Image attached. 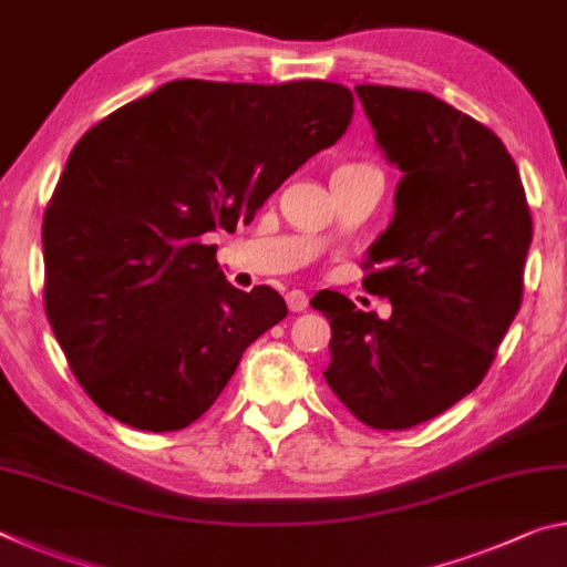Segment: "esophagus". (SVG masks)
I'll use <instances>...</instances> for the list:
<instances>
[{"label":"esophagus","mask_w":567,"mask_h":567,"mask_svg":"<svg viewBox=\"0 0 567 567\" xmlns=\"http://www.w3.org/2000/svg\"><path fill=\"white\" fill-rule=\"evenodd\" d=\"M285 300H287V308H290V312L308 310V295H305L302 290H290Z\"/></svg>","instance_id":"1"}]
</instances>
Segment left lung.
Wrapping results in <instances>:
<instances>
[{"label": "left lung", "instance_id": "8db88e82", "mask_svg": "<svg viewBox=\"0 0 567 567\" xmlns=\"http://www.w3.org/2000/svg\"><path fill=\"white\" fill-rule=\"evenodd\" d=\"M401 171L393 219L368 247L363 287L391 318L318 292L330 320L332 393L373 429H409L482 383L523 302L533 219L517 166L480 121L431 93L355 85Z\"/></svg>", "mask_w": 567, "mask_h": 567}]
</instances>
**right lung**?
Returning a JSON list of instances; mask_svg holds the SVG:
<instances>
[{"label": "right lung", "mask_w": 567, "mask_h": 567, "mask_svg": "<svg viewBox=\"0 0 567 567\" xmlns=\"http://www.w3.org/2000/svg\"><path fill=\"white\" fill-rule=\"evenodd\" d=\"M350 118L353 93L326 80H171L78 141L42 221L44 310L107 416L158 434L219 399L287 305L231 287L206 237L255 219Z\"/></svg>", "instance_id": "add662e5"}]
</instances>
